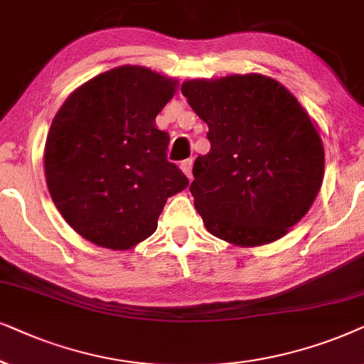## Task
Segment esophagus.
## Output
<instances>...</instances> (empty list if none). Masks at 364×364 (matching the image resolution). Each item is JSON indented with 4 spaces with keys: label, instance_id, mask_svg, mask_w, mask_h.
Listing matches in <instances>:
<instances>
[{
    "label": "esophagus",
    "instance_id": "obj_1",
    "mask_svg": "<svg viewBox=\"0 0 364 364\" xmlns=\"http://www.w3.org/2000/svg\"><path fill=\"white\" fill-rule=\"evenodd\" d=\"M179 168H181V171L186 174L188 178H193V173H191V169H193V159H185V161H181V164H179Z\"/></svg>",
    "mask_w": 364,
    "mask_h": 364
}]
</instances>
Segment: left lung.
Segmentation results:
<instances>
[{
	"label": "left lung",
	"mask_w": 364,
	"mask_h": 364,
	"mask_svg": "<svg viewBox=\"0 0 364 364\" xmlns=\"http://www.w3.org/2000/svg\"><path fill=\"white\" fill-rule=\"evenodd\" d=\"M210 128L190 191L206 230L236 246L284 236L311 208L324 174L323 141L298 100L263 75L181 85Z\"/></svg>",
	"instance_id": "left-lung-1"
}]
</instances>
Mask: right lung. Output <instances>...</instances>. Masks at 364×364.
<instances>
[{"mask_svg":"<svg viewBox=\"0 0 364 364\" xmlns=\"http://www.w3.org/2000/svg\"><path fill=\"white\" fill-rule=\"evenodd\" d=\"M178 81L119 66L73 91L53 119L45 174L58 211L77 235L129 250L158 228L169 196L190 185L166 159L169 134L156 116Z\"/></svg>","mask_w":364,"mask_h":364,"instance_id":"1","label":"right lung"}]
</instances>
